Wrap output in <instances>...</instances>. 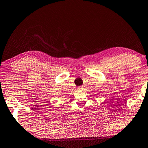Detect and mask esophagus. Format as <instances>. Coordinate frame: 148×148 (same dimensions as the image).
<instances>
[{
  "mask_svg": "<svg viewBox=\"0 0 148 148\" xmlns=\"http://www.w3.org/2000/svg\"><path fill=\"white\" fill-rule=\"evenodd\" d=\"M78 88V90H83V87H82V86H78V87L77 88Z\"/></svg>",
  "mask_w": 148,
  "mask_h": 148,
  "instance_id": "obj_1",
  "label": "esophagus"
}]
</instances>
